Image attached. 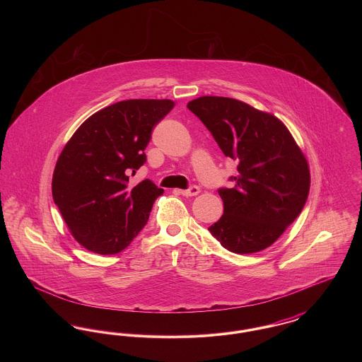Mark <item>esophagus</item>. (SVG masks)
<instances>
[{
	"label": "esophagus",
	"instance_id": "esophagus-1",
	"mask_svg": "<svg viewBox=\"0 0 362 362\" xmlns=\"http://www.w3.org/2000/svg\"><path fill=\"white\" fill-rule=\"evenodd\" d=\"M199 187L198 186H191L189 189H180L179 192L182 194V195H185V197H195V195H198L199 194Z\"/></svg>",
	"mask_w": 362,
	"mask_h": 362
}]
</instances>
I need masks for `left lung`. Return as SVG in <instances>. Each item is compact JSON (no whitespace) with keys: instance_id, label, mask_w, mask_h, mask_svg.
Wrapping results in <instances>:
<instances>
[{"instance_id":"obj_1","label":"left lung","mask_w":362,"mask_h":362,"mask_svg":"<svg viewBox=\"0 0 362 362\" xmlns=\"http://www.w3.org/2000/svg\"><path fill=\"white\" fill-rule=\"evenodd\" d=\"M187 108L238 163L235 186L218 189L224 214L210 233L235 254L270 247L307 202L310 176L303 152L278 118L240 100L202 96Z\"/></svg>"}]
</instances>
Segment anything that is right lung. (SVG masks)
<instances>
[{
	"instance_id": "1",
	"label": "right lung",
	"mask_w": 362,
	"mask_h": 362,
	"mask_svg": "<svg viewBox=\"0 0 362 362\" xmlns=\"http://www.w3.org/2000/svg\"><path fill=\"white\" fill-rule=\"evenodd\" d=\"M173 100L133 99L89 117L71 136L52 175V199L86 250L112 255L124 250L148 223L164 189L149 179L129 185L146 161L152 130Z\"/></svg>"
}]
</instances>
